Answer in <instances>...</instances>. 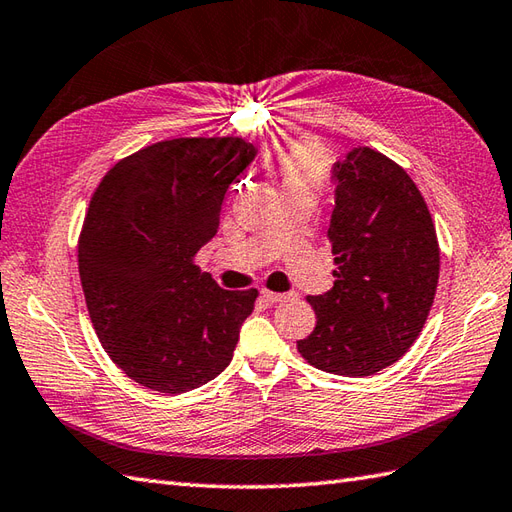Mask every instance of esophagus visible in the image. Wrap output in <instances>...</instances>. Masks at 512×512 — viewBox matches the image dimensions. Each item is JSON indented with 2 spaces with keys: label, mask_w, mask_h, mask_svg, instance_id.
<instances>
[{
  "label": "esophagus",
  "mask_w": 512,
  "mask_h": 512,
  "mask_svg": "<svg viewBox=\"0 0 512 512\" xmlns=\"http://www.w3.org/2000/svg\"><path fill=\"white\" fill-rule=\"evenodd\" d=\"M264 294V299L270 303H283V301H290L294 294H281V292H270V290H261Z\"/></svg>",
  "instance_id": "esophagus-1"
}]
</instances>
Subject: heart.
<instances>
[{"instance_id": "obj_1", "label": "heart", "mask_w": 512, "mask_h": 512, "mask_svg": "<svg viewBox=\"0 0 512 512\" xmlns=\"http://www.w3.org/2000/svg\"><path fill=\"white\" fill-rule=\"evenodd\" d=\"M279 174L285 185H305L320 189L327 178V157L314 141H294L279 154Z\"/></svg>"}]
</instances>
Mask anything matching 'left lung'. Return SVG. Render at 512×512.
I'll return each mask as SVG.
<instances>
[{"label":"left lung","mask_w":512,"mask_h":512,"mask_svg":"<svg viewBox=\"0 0 512 512\" xmlns=\"http://www.w3.org/2000/svg\"><path fill=\"white\" fill-rule=\"evenodd\" d=\"M334 288L307 296L316 327L296 342L325 373L368 377L406 353L432 310L441 248L408 172L368 146L334 165Z\"/></svg>","instance_id":"8db88e82"}]
</instances>
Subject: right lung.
I'll return each instance as SVG.
<instances>
[{"instance_id": "add662e5", "label": "right lung", "mask_w": 512, "mask_h": 512, "mask_svg": "<svg viewBox=\"0 0 512 512\" xmlns=\"http://www.w3.org/2000/svg\"><path fill=\"white\" fill-rule=\"evenodd\" d=\"M255 154L242 137L168 139L95 187L78 237L82 292L104 351L137 384L181 395L229 366L257 290H222L194 259Z\"/></svg>"}]
</instances>
